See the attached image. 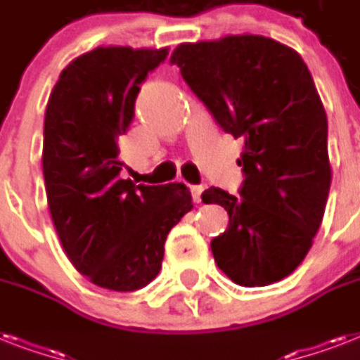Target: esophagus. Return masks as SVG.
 <instances>
[{
	"label": "esophagus",
	"mask_w": 360,
	"mask_h": 360,
	"mask_svg": "<svg viewBox=\"0 0 360 360\" xmlns=\"http://www.w3.org/2000/svg\"><path fill=\"white\" fill-rule=\"evenodd\" d=\"M202 192H203V186L202 185H191V194H192V200L196 203L202 202Z\"/></svg>",
	"instance_id": "esophagus-1"
}]
</instances>
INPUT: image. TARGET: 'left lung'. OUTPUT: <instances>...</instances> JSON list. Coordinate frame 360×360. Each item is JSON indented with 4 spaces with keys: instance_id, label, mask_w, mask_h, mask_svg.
Listing matches in <instances>:
<instances>
[{
    "instance_id": "left-lung-1",
    "label": "left lung",
    "mask_w": 360,
    "mask_h": 360,
    "mask_svg": "<svg viewBox=\"0 0 360 360\" xmlns=\"http://www.w3.org/2000/svg\"><path fill=\"white\" fill-rule=\"evenodd\" d=\"M169 63L220 129L245 141L240 196L202 194L230 214L211 240L214 262L245 288L285 278L310 250L330 188L327 114L307 63L262 35L179 44Z\"/></svg>"
}]
</instances>
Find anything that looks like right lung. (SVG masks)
<instances>
[{"instance_id":"obj_1","label":"right lung","mask_w":360,"mask_h":360,"mask_svg":"<svg viewBox=\"0 0 360 360\" xmlns=\"http://www.w3.org/2000/svg\"><path fill=\"white\" fill-rule=\"evenodd\" d=\"M166 58L168 48L98 46L65 67L48 98L42 174L53 226L76 271L112 291L157 276L169 230L192 209L183 183L120 177L140 84Z\"/></svg>"}]
</instances>
